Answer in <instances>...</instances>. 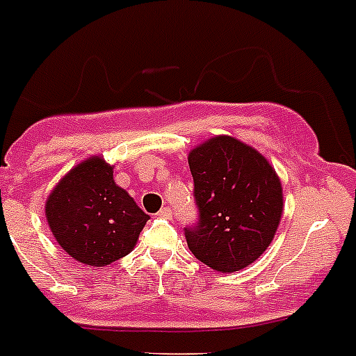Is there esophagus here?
Returning a JSON list of instances; mask_svg holds the SVG:
<instances>
[{
	"label": "esophagus",
	"instance_id": "esophagus-1",
	"mask_svg": "<svg viewBox=\"0 0 356 356\" xmlns=\"http://www.w3.org/2000/svg\"><path fill=\"white\" fill-rule=\"evenodd\" d=\"M158 216H160V218H165V220H171L172 209L171 207H162V209H160V212H158Z\"/></svg>",
	"mask_w": 356,
	"mask_h": 356
}]
</instances>
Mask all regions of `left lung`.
I'll return each instance as SVG.
<instances>
[{
    "mask_svg": "<svg viewBox=\"0 0 356 356\" xmlns=\"http://www.w3.org/2000/svg\"><path fill=\"white\" fill-rule=\"evenodd\" d=\"M200 223L185 229L191 252L216 272H238L270 247L282 216V185L272 163L229 135L191 149Z\"/></svg>",
    "mask_w": 356,
    "mask_h": 356,
    "instance_id": "obj_1",
    "label": "left lung"
}]
</instances>
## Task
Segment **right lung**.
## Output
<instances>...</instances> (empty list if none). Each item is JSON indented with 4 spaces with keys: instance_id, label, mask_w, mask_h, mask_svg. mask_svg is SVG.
Listing matches in <instances>:
<instances>
[{
    "instance_id": "add662e5",
    "label": "right lung",
    "mask_w": 356,
    "mask_h": 356,
    "mask_svg": "<svg viewBox=\"0 0 356 356\" xmlns=\"http://www.w3.org/2000/svg\"><path fill=\"white\" fill-rule=\"evenodd\" d=\"M48 225L60 248L88 266H106L135 248L149 216L113 180V165L90 156L48 194Z\"/></svg>"
}]
</instances>
